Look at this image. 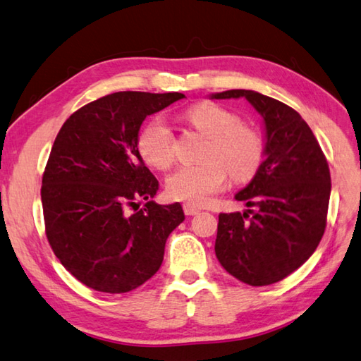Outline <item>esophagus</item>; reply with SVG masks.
I'll return each instance as SVG.
<instances>
[{"instance_id":"34e87169","label":"esophagus","mask_w":361,"mask_h":361,"mask_svg":"<svg viewBox=\"0 0 361 361\" xmlns=\"http://www.w3.org/2000/svg\"><path fill=\"white\" fill-rule=\"evenodd\" d=\"M199 212H201V210H199L196 205H193V204H183V213H185L187 216L197 214Z\"/></svg>"}]
</instances>
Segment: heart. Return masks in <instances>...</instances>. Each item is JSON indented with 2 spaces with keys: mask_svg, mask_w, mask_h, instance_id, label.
I'll return each mask as SVG.
<instances>
[{
  "mask_svg": "<svg viewBox=\"0 0 361 361\" xmlns=\"http://www.w3.org/2000/svg\"><path fill=\"white\" fill-rule=\"evenodd\" d=\"M187 120L210 139L202 165H183L166 179V193L178 201L205 204L227 183V171L235 182H247L259 171L266 143L262 135L241 118L216 103H201L187 113ZM137 147L142 157L166 170L176 157V137L162 118H154L139 134Z\"/></svg>",
  "mask_w": 361,
  "mask_h": 361,
  "instance_id": "1",
  "label": "heart"
}]
</instances>
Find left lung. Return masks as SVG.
<instances>
[{
	"instance_id": "left-lung-1",
	"label": "left lung",
	"mask_w": 361,
	"mask_h": 361,
	"mask_svg": "<svg viewBox=\"0 0 361 361\" xmlns=\"http://www.w3.org/2000/svg\"><path fill=\"white\" fill-rule=\"evenodd\" d=\"M212 97H245L262 116L267 137L259 171L235 196L250 208L219 213L216 256L248 286L278 283L310 258L324 235L329 165L309 125L286 103L245 90Z\"/></svg>"
}]
</instances>
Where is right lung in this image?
Masks as SVG:
<instances>
[{"instance_id":"obj_1","label":"right lung","mask_w":361,"mask_h":361,"mask_svg":"<svg viewBox=\"0 0 361 361\" xmlns=\"http://www.w3.org/2000/svg\"><path fill=\"white\" fill-rule=\"evenodd\" d=\"M183 97L109 94L71 114L55 137L42 180L46 238L90 289H137L159 270L168 235L185 219L179 202L149 201L159 182L137 148L145 117ZM142 198L147 204L139 209Z\"/></svg>"}]
</instances>
